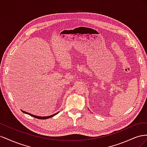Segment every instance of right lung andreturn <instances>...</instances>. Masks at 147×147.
Here are the masks:
<instances>
[{
    "label": "right lung",
    "instance_id": "add662e5",
    "mask_svg": "<svg viewBox=\"0 0 147 147\" xmlns=\"http://www.w3.org/2000/svg\"><path fill=\"white\" fill-rule=\"evenodd\" d=\"M21 111H22V112H23V113H24L26 114L29 115H30V116H32V117H33L34 118H38V119H45L51 118L53 116H55V115H57V113H58V112H57L56 113H55V114H53L52 115H50V116H47V117H39V116H37V115H32V114H31V113H28V112H24V111L22 110H21Z\"/></svg>",
    "mask_w": 147,
    "mask_h": 147
}]
</instances>
